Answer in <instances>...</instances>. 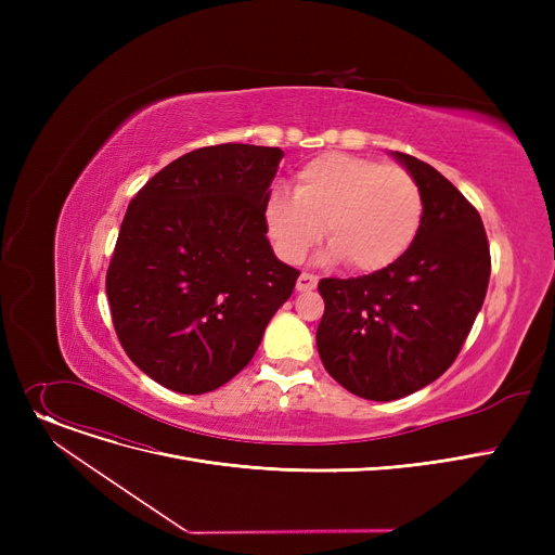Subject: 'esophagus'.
Masks as SVG:
<instances>
[{"instance_id":"obj_1","label":"esophagus","mask_w":555,"mask_h":555,"mask_svg":"<svg viewBox=\"0 0 555 555\" xmlns=\"http://www.w3.org/2000/svg\"><path fill=\"white\" fill-rule=\"evenodd\" d=\"M317 287V276L314 274H301L299 279H297V289L299 293H310V289H314Z\"/></svg>"}]
</instances>
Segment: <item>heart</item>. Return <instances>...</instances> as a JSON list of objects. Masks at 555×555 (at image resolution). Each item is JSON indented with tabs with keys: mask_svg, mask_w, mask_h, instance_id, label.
Masks as SVG:
<instances>
[{
	"mask_svg": "<svg viewBox=\"0 0 555 555\" xmlns=\"http://www.w3.org/2000/svg\"><path fill=\"white\" fill-rule=\"evenodd\" d=\"M421 222L423 193L410 172L346 153L310 159L297 172L295 197L274 191L266 202V227L283 260H301L326 227L328 260H348L362 274L398 262Z\"/></svg>",
	"mask_w": 555,
	"mask_h": 555,
	"instance_id": "obj_1",
	"label": "heart"
}]
</instances>
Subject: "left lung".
Here are the masks:
<instances>
[{
  "mask_svg": "<svg viewBox=\"0 0 555 555\" xmlns=\"http://www.w3.org/2000/svg\"><path fill=\"white\" fill-rule=\"evenodd\" d=\"M418 182V236L391 268L358 279H322L326 310L317 351L351 393L389 402L443 375L483 306L490 249L473 204L429 164L391 153Z\"/></svg>",
  "mask_w": 555,
  "mask_h": 555,
  "instance_id": "left-lung-1",
  "label": "left lung"
}]
</instances>
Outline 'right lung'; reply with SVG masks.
Returning <instances> with one entry per match:
<instances>
[{
  "mask_svg": "<svg viewBox=\"0 0 555 555\" xmlns=\"http://www.w3.org/2000/svg\"><path fill=\"white\" fill-rule=\"evenodd\" d=\"M281 149L222 143L162 168L130 202L107 268L128 358L178 393H207L254 358L299 279L268 241Z\"/></svg>",
  "mask_w": 555,
  "mask_h": 555,
  "instance_id": "add662e5",
  "label": "right lung"
}]
</instances>
